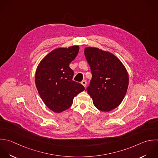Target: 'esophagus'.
Segmentation results:
<instances>
[{"mask_svg":"<svg viewBox=\"0 0 158 158\" xmlns=\"http://www.w3.org/2000/svg\"><path fill=\"white\" fill-rule=\"evenodd\" d=\"M81 84H82V85H83V86H84V87H85V86H86V85H87V82H86V81H85V80L82 81L81 82Z\"/></svg>","mask_w":158,"mask_h":158,"instance_id":"1","label":"esophagus"}]
</instances>
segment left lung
Segmentation results:
<instances>
[{
	"label": "left lung",
	"instance_id": "left-lung-1",
	"mask_svg": "<svg viewBox=\"0 0 158 158\" xmlns=\"http://www.w3.org/2000/svg\"><path fill=\"white\" fill-rule=\"evenodd\" d=\"M84 53L92 75L86 91L97 109L111 111L126 95L129 85L127 71L122 62L108 52L86 47Z\"/></svg>",
	"mask_w": 158,
	"mask_h": 158
}]
</instances>
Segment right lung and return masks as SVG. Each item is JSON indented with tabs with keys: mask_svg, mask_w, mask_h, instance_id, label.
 Segmentation results:
<instances>
[{
	"mask_svg": "<svg viewBox=\"0 0 158 158\" xmlns=\"http://www.w3.org/2000/svg\"><path fill=\"white\" fill-rule=\"evenodd\" d=\"M79 50L76 45L56 48L42 59L36 69L35 82L38 92L46 106L55 113L68 109L74 97L85 89L73 81L74 71L69 66Z\"/></svg>",
	"mask_w": 158,
	"mask_h": 158,
	"instance_id": "right-lung-1",
	"label": "right lung"
}]
</instances>
